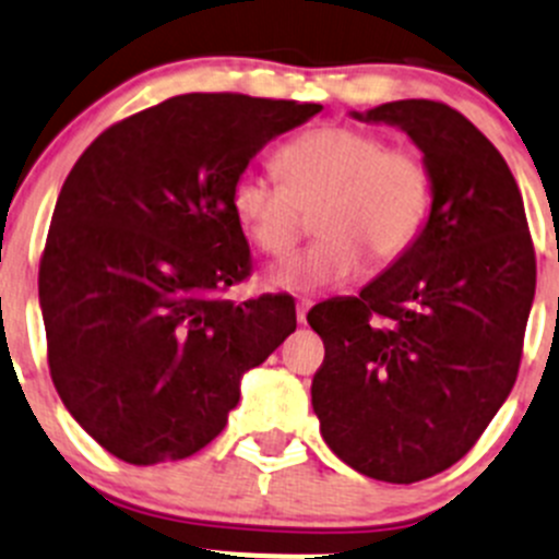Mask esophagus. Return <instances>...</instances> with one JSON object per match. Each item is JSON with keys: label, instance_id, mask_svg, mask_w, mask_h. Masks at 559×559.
I'll use <instances>...</instances> for the list:
<instances>
[{"label": "esophagus", "instance_id": "34e87169", "mask_svg": "<svg viewBox=\"0 0 559 559\" xmlns=\"http://www.w3.org/2000/svg\"><path fill=\"white\" fill-rule=\"evenodd\" d=\"M310 307H312L310 299H301L299 305H296V318H299V323L307 321V310H310Z\"/></svg>", "mask_w": 559, "mask_h": 559}]
</instances>
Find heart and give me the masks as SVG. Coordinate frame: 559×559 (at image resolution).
<instances>
[{"mask_svg": "<svg viewBox=\"0 0 559 559\" xmlns=\"http://www.w3.org/2000/svg\"><path fill=\"white\" fill-rule=\"evenodd\" d=\"M283 183L241 173L230 189V209L254 247L285 258L305 233V216L318 238L305 254L276 271L288 290H326L354 280L365 258L376 269L408 252L430 211V169L423 153L386 145L376 131L329 123L294 136L276 153Z\"/></svg>", "mask_w": 559, "mask_h": 559, "instance_id": "1", "label": "heart"}]
</instances>
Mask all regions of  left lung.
Listing matches in <instances>:
<instances>
[{
  "instance_id": "left-lung-1",
  "label": "left lung",
  "mask_w": 559,
  "mask_h": 559,
  "mask_svg": "<svg viewBox=\"0 0 559 559\" xmlns=\"http://www.w3.org/2000/svg\"><path fill=\"white\" fill-rule=\"evenodd\" d=\"M356 117L412 136L433 203L417 241L362 294L307 312L326 348L312 408L350 469L417 483L464 459L513 390L535 247L513 173L461 111L408 98Z\"/></svg>"
}]
</instances>
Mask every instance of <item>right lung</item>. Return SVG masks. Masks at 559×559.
Returning a JSON list of instances; mask_svg holds the SVG:
<instances>
[{
	"label": "right lung",
	"mask_w": 559,
	"mask_h": 559,
	"mask_svg": "<svg viewBox=\"0 0 559 559\" xmlns=\"http://www.w3.org/2000/svg\"><path fill=\"white\" fill-rule=\"evenodd\" d=\"M321 109L175 95L95 136L62 183L37 274L49 373L126 464L214 442L241 376L296 329L288 294L222 296L252 274L230 189L265 142Z\"/></svg>",
	"instance_id": "add662e5"
}]
</instances>
